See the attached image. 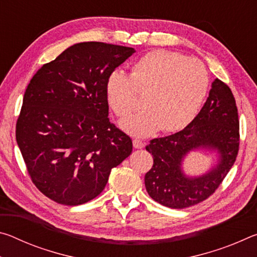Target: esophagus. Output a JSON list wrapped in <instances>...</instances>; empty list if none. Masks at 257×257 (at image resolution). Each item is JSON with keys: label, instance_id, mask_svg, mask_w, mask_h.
Returning a JSON list of instances; mask_svg holds the SVG:
<instances>
[{"label": "esophagus", "instance_id": "1", "mask_svg": "<svg viewBox=\"0 0 257 257\" xmlns=\"http://www.w3.org/2000/svg\"><path fill=\"white\" fill-rule=\"evenodd\" d=\"M133 143H134V147H135V149H137V150H141V149H143V147L145 146L144 142L139 141V139H134Z\"/></svg>", "mask_w": 257, "mask_h": 257}]
</instances>
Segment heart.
Returning a JSON list of instances; mask_svg holds the SVG:
<instances>
[{
    "label": "heart",
    "instance_id": "b5f03b06",
    "mask_svg": "<svg viewBox=\"0 0 257 257\" xmlns=\"http://www.w3.org/2000/svg\"><path fill=\"white\" fill-rule=\"evenodd\" d=\"M210 79L204 64L175 51H152L133 64L130 76L113 71L105 82L110 107L120 118L138 106V93L145 96L141 113L121 121L133 136L146 137L161 129L176 133L196 118L208 92Z\"/></svg>",
    "mask_w": 257,
    "mask_h": 257
}]
</instances>
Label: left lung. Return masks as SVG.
Here are the masks:
<instances>
[{
	"instance_id": "obj_1",
	"label": "left lung",
	"mask_w": 257,
	"mask_h": 257,
	"mask_svg": "<svg viewBox=\"0 0 257 257\" xmlns=\"http://www.w3.org/2000/svg\"><path fill=\"white\" fill-rule=\"evenodd\" d=\"M196 149L215 151L218 163L202 176L188 177L182 170V161ZM238 150L236 101L228 85L216 78L193 122L179 133L152 139L146 146L154 161L145 175L147 193L155 202L171 208H185L205 201L232 168Z\"/></svg>"
}]
</instances>
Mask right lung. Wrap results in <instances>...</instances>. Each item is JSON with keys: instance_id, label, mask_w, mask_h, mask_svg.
Masks as SVG:
<instances>
[{"instance_id": "right-lung-1", "label": "right lung", "mask_w": 257, "mask_h": 257, "mask_svg": "<svg viewBox=\"0 0 257 257\" xmlns=\"http://www.w3.org/2000/svg\"><path fill=\"white\" fill-rule=\"evenodd\" d=\"M134 53L133 47L78 43L28 84L16 138L34 185L52 201H92L132 154V139L107 118L105 82Z\"/></svg>"}]
</instances>
